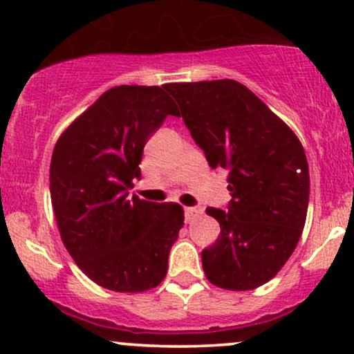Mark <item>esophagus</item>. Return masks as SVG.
Instances as JSON below:
<instances>
[{"label": "esophagus", "instance_id": "34e87169", "mask_svg": "<svg viewBox=\"0 0 354 354\" xmlns=\"http://www.w3.org/2000/svg\"><path fill=\"white\" fill-rule=\"evenodd\" d=\"M200 214H201V209L200 208H193V206H191V208H185V219H186V223L193 221V219H196L198 216H200Z\"/></svg>", "mask_w": 354, "mask_h": 354}]
</instances>
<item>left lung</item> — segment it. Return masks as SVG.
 Instances as JSON below:
<instances>
[{"label": "left lung", "mask_w": 354, "mask_h": 354, "mask_svg": "<svg viewBox=\"0 0 354 354\" xmlns=\"http://www.w3.org/2000/svg\"><path fill=\"white\" fill-rule=\"evenodd\" d=\"M166 89L208 165L228 171V206L206 209L221 233L203 250V271L214 286L254 290L281 270L301 236L310 200L303 146L238 81L171 83Z\"/></svg>", "instance_id": "1"}]
</instances>
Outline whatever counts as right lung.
I'll return each mask as SVG.
<instances>
[{
    "mask_svg": "<svg viewBox=\"0 0 354 354\" xmlns=\"http://www.w3.org/2000/svg\"><path fill=\"white\" fill-rule=\"evenodd\" d=\"M166 86L108 89L53 149L50 193L61 239L89 279L120 293L163 281L185 221L176 203L129 196L146 141L180 115Z\"/></svg>",
    "mask_w": 354,
    "mask_h": 354,
    "instance_id": "right-lung-1",
    "label": "right lung"
}]
</instances>
